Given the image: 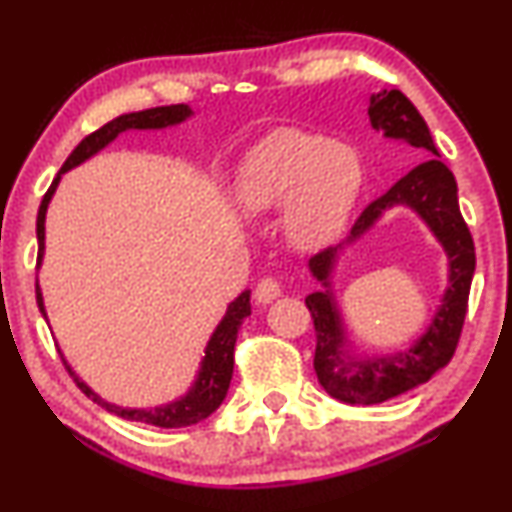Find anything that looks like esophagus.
Wrapping results in <instances>:
<instances>
[{"instance_id": "esophagus-1", "label": "esophagus", "mask_w": 512, "mask_h": 512, "mask_svg": "<svg viewBox=\"0 0 512 512\" xmlns=\"http://www.w3.org/2000/svg\"><path fill=\"white\" fill-rule=\"evenodd\" d=\"M281 293H283V286L276 279H262L255 286V300L262 305L274 303L276 298H281Z\"/></svg>"}]
</instances>
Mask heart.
I'll use <instances>...</instances> for the list:
<instances>
[{"label":"heart","mask_w":512,"mask_h":512,"mask_svg":"<svg viewBox=\"0 0 512 512\" xmlns=\"http://www.w3.org/2000/svg\"><path fill=\"white\" fill-rule=\"evenodd\" d=\"M360 188L362 164L350 147L326 135L286 128L250 152L236 197L250 214L283 205L288 240L303 250H317L346 229Z\"/></svg>","instance_id":"heart-1"}]
</instances>
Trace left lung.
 <instances>
[{"mask_svg":"<svg viewBox=\"0 0 512 512\" xmlns=\"http://www.w3.org/2000/svg\"><path fill=\"white\" fill-rule=\"evenodd\" d=\"M369 121L374 131L393 143H405L424 157L396 186L377 197L357 217L346 245L355 243L393 207H410L434 233L448 257V288L427 331L410 348L386 355H355L350 350L341 310L331 291L338 252L343 245L326 248L312 257L310 272L322 283V291L305 298L315 319V372L324 391L350 405H377L424 384L451 362L467 315L474 274V243L458 205V183L446 164L436 157V147L422 114L400 90H381L369 100Z\"/></svg>","mask_w":512,"mask_h":512,"instance_id":"8db88e82","label":"left lung"}]
</instances>
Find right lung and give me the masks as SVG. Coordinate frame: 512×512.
<instances>
[{"mask_svg": "<svg viewBox=\"0 0 512 512\" xmlns=\"http://www.w3.org/2000/svg\"><path fill=\"white\" fill-rule=\"evenodd\" d=\"M193 116V109L188 104H171V107H155V109H145V112H133V114H121L116 116L114 121L104 123L102 128H97L95 133H90L88 138H83L78 143L76 150L71 152L69 159H66L57 178L52 181V186L42 197V205L38 212V264L42 262V255H45V217H47V207L49 200H52L54 190H57L61 174L71 171L73 166L83 164L85 159H90L92 155L104 150L112 140L119 138V133L126 131H157V128H166V126H176V123H183L186 119ZM35 295H38V307L42 312V317L47 319L45 312V300H42V291L40 283H35ZM250 317V291H243L236 300L229 305L224 319H221L214 334L209 336L207 348H205V357H202L200 369H197V377L190 386L186 396H181L174 403L166 405H157V408H121V405L109 403L102 396H97L95 391L90 389L85 381L78 379V374L69 367V362L64 360L66 369L73 377V381L78 384V389L85 393V396L95 400L97 405H102L104 410L114 412V415L123 417V420H133V422H145L152 424V427H162V429H178V427H190V424H197L202 420H207L214 410L224 403L226 391H229L231 377H233V348H236V338L240 331V324L243 319Z\"/></svg>", "mask_w": 512, "mask_h": 512, "instance_id": "1", "label": "right lung"}]
</instances>
